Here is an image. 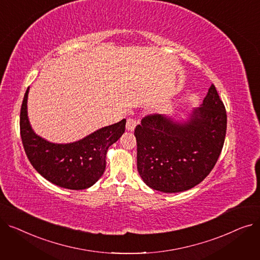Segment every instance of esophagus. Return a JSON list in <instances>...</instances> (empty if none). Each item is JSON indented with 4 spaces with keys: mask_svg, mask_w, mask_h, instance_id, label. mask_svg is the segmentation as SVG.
Wrapping results in <instances>:
<instances>
[{
    "mask_svg": "<svg viewBox=\"0 0 260 260\" xmlns=\"http://www.w3.org/2000/svg\"><path fill=\"white\" fill-rule=\"evenodd\" d=\"M136 124H137V122H136V120H134L133 118H128V119L126 120V125H125V127H126L127 131L133 132V131L135 129V127H136Z\"/></svg>",
    "mask_w": 260,
    "mask_h": 260,
    "instance_id": "esophagus-1",
    "label": "esophagus"
}]
</instances>
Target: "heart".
<instances>
[{
	"instance_id": "b5f03b06",
	"label": "heart",
	"mask_w": 260,
	"mask_h": 260,
	"mask_svg": "<svg viewBox=\"0 0 260 260\" xmlns=\"http://www.w3.org/2000/svg\"><path fill=\"white\" fill-rule=\"evenodd\" d=\"M163 107L162 105H158V106H156V111H158V112H161V111H163Z\"/></svg>"
}]
</instances>
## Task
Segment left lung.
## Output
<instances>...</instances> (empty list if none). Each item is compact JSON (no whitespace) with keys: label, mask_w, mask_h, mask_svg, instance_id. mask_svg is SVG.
<instances>
[{"label":"left lung","mask_w":260,"mask_h":260,"mask_svg":"<svg viewBox=\"0 0 260 260\" xmlns=\"http://www.w3.org/2000/svg\"><path fill=\"white\" fill-rule=\"evenodd\" d=\"M226 132V112L212 84L186 120L151 115L136 126L137 169L144 183L163 193L199 184L219 158Z\"/></svg>","instance_id":"1"}]
</instances>
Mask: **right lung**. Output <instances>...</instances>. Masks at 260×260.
I'll use <instances>...</instances> for the list:
<instances>
[{
	"instance_id": "obj_1",
	"label": "right lung",
	"mask_w": 260,
	"mask_h": 260,
	"mask_svg": "<svg viewBox=\"0 0 260 260\" xmlns=\"http://www.w3.org/2000/svg\"><path fill=\"white\" fill-rule=\"evenodd\" d=\"M27 88L21 107L20 129L25 153L31 166L46 180L68 189H84L97 182L106 167L108 147L125 131L126 120L104 126L71 143H53L32 129L27 114Z\"/></svg>"
}]
</instances>
